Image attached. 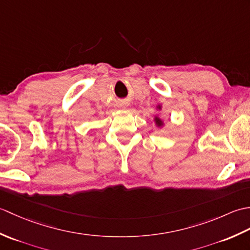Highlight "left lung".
Instances as JSON below:
<instances>
[{"instance_id":"1","label":"left lung","mask_w":250,"mask_h":250,"mask_svg":"<svg viewBox=\"0 0 250 250\" xmlns=\"http://www.w3.org/2000/svg\"><path fill=\"white\" fill-rule=\"evenodd\" d=\"M158 108L160 109V108H161V106L159 105V106H158ZM155 121H156V125H157L158 126H162V125H163V121H162L160 118H159V117H155Z\"/></svg>"}]
</instances>
